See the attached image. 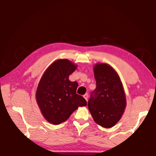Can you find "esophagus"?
<instances>
[{"label":"esophagus","instance_id":"34e87169","mask_svg":"<svg viewBox=\"0 0 156 156\" xmlns=\"http://www.w3.org/2000/svg\"><path fill=\"white\" fill-rule=\"evenodd\" d=\"M83 97L84 98V99H85V100H87H87H88V97H89L88 94H84V96H83Z\"/></svg>","mask_w":156,"mask_h":156}]
</instances>
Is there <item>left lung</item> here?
I'll use <instances>...</instances> for the list:
<instances>
[{
  "label": "left lung",
  "mask_w": 156,
  "mask_h": 156,
  "mask_svg": "<svg viewBox=\"0 0 156 156\" xmlns=\"http://www.w3.org/2000/svg\"><path fill=\"white\" fill-rule=\"evenodd\" d=\"M96 88L91 92L88 107L94 120L105 128L114 126L126 107V97L117 72L105 63L94 65Z\"/></svg>",
  "instance_id": "1"
}]
</instances>
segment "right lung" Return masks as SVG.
<instances>
[{
	"label": "right lung",
	"instance_id": "obj_1",
	"mask_svg": "<svg viewBox=\"0 0 156 156\" xmlns=\"http://www.w3.org/2000/svg\"><path fill=\"white\" fill-rule=\"evenodd\" d=\"M77 66L67 59H59L47 69L37 87L36 98L42 114L49 123L60 125L78 107L86 106L84 98L76 94L77 82L69 76Z\"/></svg>",
	"mask_w": 156,
	"mask_h": 156
}]
</instances>
